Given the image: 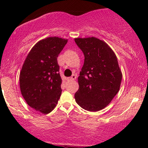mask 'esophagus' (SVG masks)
Here are the masks:
<instances>
[{
  "label": "esophagus",
  "instance_id": "esophagus-1",
  "mask_svg": "<svg viewBox=\"0 0 148 148\" xmlns=\"http://www.w3.org/2000/svg\"><path fill=\"white\" fill-rule=\"evenodd\" d=\"M76 79V76L75 75V74H73L71 77H69L67 79H68L69 81H74V80H75Z\"/></svg>",
  "mask_w": 148,
  "mask_h": 148
}]
</instances>
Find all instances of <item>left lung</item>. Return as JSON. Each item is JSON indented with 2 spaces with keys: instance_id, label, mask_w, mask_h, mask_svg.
I'll return each mask as SVG.
<instances>
[{
  "instance_id": "8db88e82",
  "label": "left lung",
  "mask_w": 148,
  "mask_h": 148,
  "mask_svg": "<svg viewBox=\"0 0 148 148\" xmlns=\"http://www.w3.org/2000/svg\"><path fill=\"white\" fill-rule=\"evenodd\" d=\"M74 41L85 57L74 97L84 109L98 111L111 102L120 89L122 72L118 59L106 43L95 37Z\"/></svg>"
}]
</instances>
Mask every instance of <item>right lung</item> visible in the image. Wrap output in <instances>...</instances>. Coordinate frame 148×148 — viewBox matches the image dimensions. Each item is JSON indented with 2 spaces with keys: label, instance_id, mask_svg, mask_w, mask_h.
Wrapping results in <instances>:
<instances>
[{
  "label": "right lung",
  "instance_id": "1",
  "mask_svg": "<svg viewBox=\"0 0 148 148\" xmlns=\"http://www.w3.org/2000/svg\"><path fill=\"white\" fill-rule=\"evenodd\" d=\"M67 40L48 37L38 42L27 56L20 73L21 95L31 108L49 113L60 99L61 79L57 58Z\"/></svg>",
  "mask_w": 148,
  "mask_h": 148
}]
</instances>
